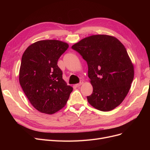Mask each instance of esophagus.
Returning a JSON list of instances; mask_svg holds the SVG:
<instances>
[{
    "instance_id": "1",
    "label": "esophagus",
    "mask_w": 150,
    "mask_h": 150,
    "mask_svg": "<svg viewBox=\"0 0 150 150\" xmlns=\"http://www.w3.org/2000/svg\"><path fill=\"white\" fill-rule=\"evenodd\" d=\"M83 84V81H80V82L79 83H78V84H75V86H76V87H80V86L81 85H82Z\"/></svg>"
}]
</instances>
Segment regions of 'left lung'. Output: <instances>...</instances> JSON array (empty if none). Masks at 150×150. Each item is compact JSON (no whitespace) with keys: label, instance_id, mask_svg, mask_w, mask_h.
I'll list each match as a JSON object with an SVG mask.
<instances>
[{"label":"left lung","instance_id":"8db88e82","mask_svg":"<svg viewBox=\"0 0 150 150\" xmlns=\"http://www.w3.org/2000/svg\"><path fill=\"white\" fill-rule=\"evenodd\" d=\"M72 48L87 62L88 77L93 92L89 103L101 111L120 105L131 88L134 70L125 46L116 38L92 35L75 44Z\"/></svg>","mask_w":150,"mask_h":150}]
</instances>
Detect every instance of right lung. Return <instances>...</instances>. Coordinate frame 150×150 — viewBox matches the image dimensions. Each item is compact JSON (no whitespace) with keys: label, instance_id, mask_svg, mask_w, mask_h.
Returning a JSON list of instances; mask_svg holds the SVG:
<instances>
[{"label":"right lung","instance_id":"obj_1","mask_svg":"<svg viewBox=\"0 0 150 150\" xmlns=\"http://www.w3.org/2000/svg\"><path fill=\"white\" fill-rule=\"evenodd\" d=\"M69 44L42 40L29 45L23 53L19 80L30 103L39 112L53 114L64 107L73 88L62 79L57 65Z\"/></svg>","mask_w":150,"mask_h":150}]
</instances>
